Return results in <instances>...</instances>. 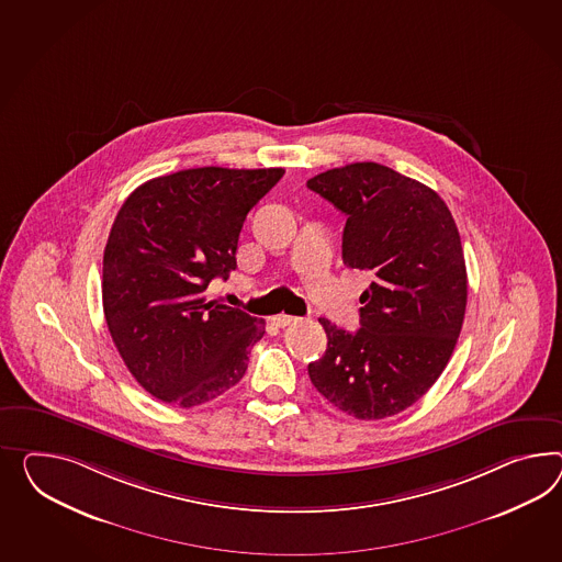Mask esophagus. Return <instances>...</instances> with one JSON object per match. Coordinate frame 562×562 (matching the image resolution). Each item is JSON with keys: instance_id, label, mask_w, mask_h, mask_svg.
Segmentation results:
<instances>
[{"instance_id": "obj_1", "label": "esophagus", "mask_w": 562, "mask_h": 562, "mask_svg": "<svg viewBox=\"0 0 562 562\" xmlns=\"http://www.w3.org/2000/svg\"><path fill=\"white\" fill-rule=\"evenodd\" d=\"M300 322V317L288 316V314H281V316L274 317V324L279 326V328H288L291 324H297Z\"/></svg>"}]
</instances>
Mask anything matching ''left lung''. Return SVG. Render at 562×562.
Masks as SVG:
<instances>
[{"label":"left lung","instance_id":"1","mask_svg":"<svg viewBox=\"0 0 562 562\" xmlns=\"http://www.w3.org/2000/svg\"><path fill=\"white\" fill-rule=\"evenodd\" d=\"M346 216L342 259L373 277L360 295V328L319 317L324 357L314 387L357 419L407 409L442 374L467 310L461 236L434 189L379 162H352L307 181Z\"/></svg>","mask_w":562,"mask_h":562}]
</instances>
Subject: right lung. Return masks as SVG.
Listing matches in <instances>:
<instances>
[{
    "label": "right lung",
    "instance_id": "1",
    "mask_svg": "<svg viewBox=\"0 0 562 562\" xmlns=\"http://www.w3.org/2000/svg\"><path fill=\"white\" fill-rule=\"evenodd\" d=\"M283 169L202 167L134 189L103 250V314L130 373L165 403L216 400L246 373L265 319L207 302L236 269L246 214Z\"/></svg>",
    "mask_w": 562,
    "mask_h": 562
}]
</instances>
